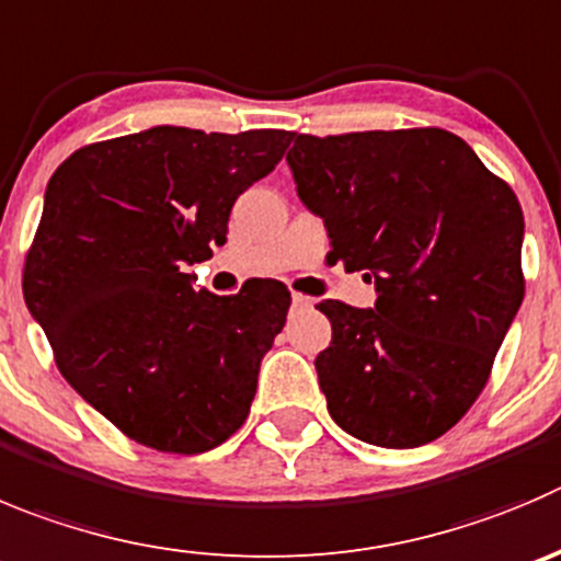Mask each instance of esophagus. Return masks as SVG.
Returning a JSON list of instances; mask_svg holds the SVG:
<instances>
[{
  "mask_svg": "<svg viewBox=\"0 0 561 561\" xmlns=\"http://www.w3.org/2000/svg\"><path fill=\"white\" fill-rule=\"evenodd\" d=\"M311 297H306V295H291V306L295 308H311Z\"/></svg>",
  "mask_w": 561,
  "mask_h": 561,
  "instance_id": "1",
  "label": "esophagus"
}]
</instances>
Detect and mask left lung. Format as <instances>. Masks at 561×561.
I'll list each match as a JSON object with an SVG mask.
<instances>
[{
    "label": "left lung",
    "instance_id": "left-lung-1",
    "mask_svg": "<svg viewBox=\"0 0 561 561\" xmlns=\"http://www.w3.org/2000/svg\"><path fill=\"white\" fill-rule=\"evenodd\" d=\"M291 140L328 259L377 289L375 308L319 302L333 324L313 360L330 415L382 449L430 444L477 402L524 302L515 192L435 126Z\"/></svg>",
    "mask_w": 561,
    "mask_h": 561
}]
</instances>
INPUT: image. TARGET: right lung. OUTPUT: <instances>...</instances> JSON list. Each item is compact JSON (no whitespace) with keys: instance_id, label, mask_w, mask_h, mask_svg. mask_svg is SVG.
Instances as JSON below:
<instances>
[{"instance_id":"right-lung-1","label":"right lung","mask_w":561,"mask_h":561,"mask_svg":"<svg viewBox=\"0 0 561 561\" xmlns=\"http://www.w3.org/2000/svg\"><path fill=\"white\" fill-rule=\"evenodd\" d=\"M291 131L153 126L73 151L49 179L24 259V300L60 375L126 437L201 455L250 413L291 295L277 280L217 297L186 266L275 170Z\"/></svg>"}]
</instances>
